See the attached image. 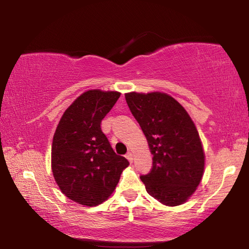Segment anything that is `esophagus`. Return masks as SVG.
<instances>
[{
	"instance_id": "34e87169",
	"label": "esophagus",
	"mask_w": 249,
	"mask_h": 249,
	"mask_svg": "<svg viewBox=\"0 0 249 249\" xmlns=\"http://www.w3.org/2000/svg\"><path fill=\"white\" fill-rule=\"evenodd\" d=\"M126 158L128 159V161H129L130 163L133 162V154H132V153H127V154H126Z\"/></svg>"
}]
</instances>
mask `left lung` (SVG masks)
<instances>
[{"label":"left lung","mask_w":249,"mask_h":249,"mask_svg":"<svg viewBox=\"0 0 249 249\" xmlns=\"http://www.w3.org/2000/svg\"><path fill=\"white\" fill-rule=\"evenodd\" d=\"M125 99L153 154V168L141 176L146 191L168 206L184 203L201 182L205 160L190 115L162 92H129Z\"/></svg>","instance_id":"1"}]
</instances>
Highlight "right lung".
<instances>
[{
  "mask_svg": "<svg viewBox=\"0 0 249 249\" xmlns=\"http://www.w3.org/2000/svg\"><path fill=\"white\" fill-rule=\"evenodd\" d=\"M117 91L89 90L66 109L53 135L52 170L59 189L70 200L95 206L112 195L129 165L115 154L101 129L114 107Z\"/></svg>",
  "mask_w": 249,
  "mask_h": 249,
  "instance_id": "obj_1",
  "label": "right lung"
}]
</instances>
